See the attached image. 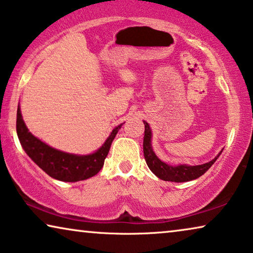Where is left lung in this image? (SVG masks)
Instances as JSON below:
<instances>
[{"label":"left lung","instance_id":"obj_1","mask_svg":"<svg viewBox=\"0 0 253 253\" xmlns=\"http://www.w3.org/2000/svg\"><path fill=\"white\" fill-rule=\"evenodd\" d=\"M145 135H144V156L145 161L151 171L156 177L166 181H174V182H185L190 181L194 179H197L201 175L206 173L210 169L212 164L215 162V160L220 156L221 152L206 164L201 166H187V164H180V166L172 167L169 164L164 163L159 157L155 155L152 148V130L149 127V124L145 122Z\"/></svg>","mask_w":253,"mask_h":253}]
</instances>
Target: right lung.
Returning <instances> with one entry per match:
<instances>
[{"mask_svg":"<svg viewBox=\"0 0 253 253\" xmlns=\"http://www.w3.org/2000/svg\"><path fill=\"white\" fill-rule=\"evenodd\" d=\"M121 126L122 124L112 131L97 152L90 155H75L50 147L34 137L24 122L19 106L17 109V134L24 151L46 174L60 181L75 182L96 175L104 166L112 142Z\"/></svg>","mask_w":253,"mask_h":253,"instance_id":"1","label":"right lung"}]
</instances>
